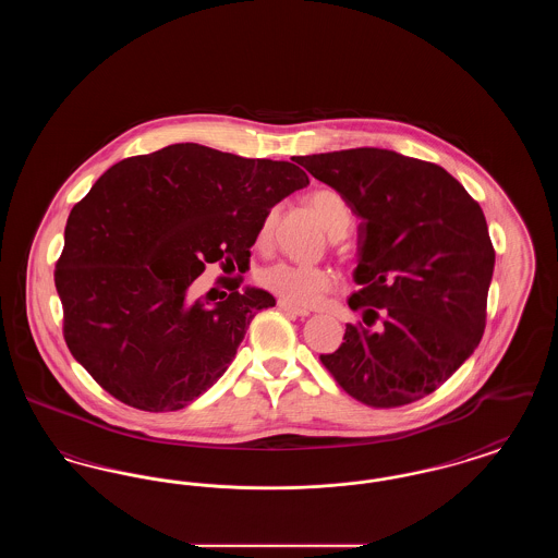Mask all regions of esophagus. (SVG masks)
<instances>
[{"label": "esophagus", "mask_w": 558, "mask_h": 558, "mask_svg": "<svg viewBox=\"0 0 558 558\" xmlns=\"http://www.w3.org/2000/svg\"><path fill=\"white\" fill-rule=\"evenodd\" d=\"M278 307L282 310V312H287V314H292V316H299V318H307L310 316V312L307 310H301V307H296V305H292L289 301H278Z\"/></svg>", "instance_id": "obj_1"}]
</instances>
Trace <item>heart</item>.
<instances>
[{
  "instance_id": "heart-1",
  "label": "heart",
  "mask_w": 558,
  "mask_h": 558,
  "mask_svg": "<svg viewBox=\"0 0 558 558\" xmlns=\"http://www.w3.org/2000/svg\"><path fill=\"white\" fill-rule=\"evenodd\" d=\"M310 205L330 236L339 230L349 228L351 213L339 192L318 190L310 196ZM269 228H271V215H267L262 226V239H266L269 234ZM259 282L266 287L267 291L278 294L282 301H289L296 307H312L319 303L324 292L332 289L335 280H332V274L324 267L278 262L274 266L262 269Z\"/></svg>"
}]
</instances>
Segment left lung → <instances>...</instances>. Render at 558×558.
<instances>
[{"mask_svg":"<svg viewBox=\"0 0 558 558\" xmlns=\"http://www.w3.org/2000/svg\"><path fill=\"white\" fill-rule=\"evenodd\" d=\"M360 217L362 287L343 343L319 355L351 398L398 408L433 393L477 349L496 253L464 186L426 160L385 148L296 157Z\"/></svg>","mask_w":558,"mask_h":558,"instance_id":"8db88e82","label":"left lung"}]
</instances>
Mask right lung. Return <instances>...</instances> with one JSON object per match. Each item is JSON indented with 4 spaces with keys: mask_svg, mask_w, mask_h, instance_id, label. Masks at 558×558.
Masks as SVG:
<instances>
[{
    "mask_svg": "<svg viewBox=\"0 0 558 558\" xmlns=\"http://www.w3.org/2000/svg\"><path fill=\"white\" fill-rule=\"evenodd\" d=\"M307 184L289 160L192 142L112 165L69 215L53 274L73 357L137 410L201 398L276 299L240 280L217 303L190 287L207 264H248L269 209Z\"/></svg>",
    "mask_w": 558,
    "mask_h": 558,
    "instance_id": "1",
    "label": "right lung"
}]
</instances>
